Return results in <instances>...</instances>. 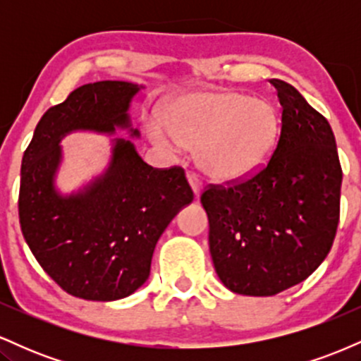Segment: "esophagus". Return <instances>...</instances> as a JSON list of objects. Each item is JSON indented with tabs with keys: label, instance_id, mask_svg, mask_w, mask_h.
Listing matches in <instances>:
<instances>
[{
	"label": "esophagus",
	"instance_id": "obj_1",
	"mask_svg": "<svg viewBox=\"0 0 361 361\" xmlns=\"http://www.w3.org/2000/svg\"><path fill=\"white\" fill-rule=\"evenodd\" d=\"M188 183H190V186H192L195 197H198V195H200V192H202V188H204V181H202L197 175L190 173V175H188Z\"/></svg>",
	"mask_w": 361,
	"mask_h": 361
}]
</instances>
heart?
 <instances>
[{"label":"heart","instance_id":"obj_1","mask_svg":"<svg viewBox=\"0 0 361 361\" xmlns=\"http://www.w3.org/2000/svg\"><path fill=\"white\" fill-rule=\"evenodd\" d=\"M149 120L147 134L166 147H198L200 166L217 180L255 175L279 146L280 114L270 100L241 91H198L180 97Z\"/></svg>","mask_w":361,"mask_h":361}]
</instances>
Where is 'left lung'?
<instances>
[{
    "mask_svg": "<svg viewBox=\"0 0 361 361\" xmlns=\"http://www.w3.org/2000/svg\"><path fill=\"white\" fill-rule=\"evenodd\" d=\"M270 82L281 105L270 161L247 178L207 185L200 195L219 279L255 297L300 283L324 261L336 235L343 180L324 115L288 82Z\"/></svg>",
    "mask_w": 361,
    "mask_h": 361,
    "instance_id": "obj_1",
    "label": "left lung"
}]
</instances>
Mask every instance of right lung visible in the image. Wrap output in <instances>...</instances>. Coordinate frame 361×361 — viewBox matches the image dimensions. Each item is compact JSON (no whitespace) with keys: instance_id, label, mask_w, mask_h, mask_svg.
<instances>
[{"instance_id":"obj_1","label":"right lung","mask_w":361,"mask_h":361,"mask_svg":"<svg viewBox=\"0 0 361 361\" xmlns=\"http://www.w3.org/2000/svg\"><path fill=\"white\" fill-rule=\"evenodd\" d=\"M137 91L126 81L80 86L45 111L23 154L18 215L25 241L64 292L85 300L134 293L147 280L157 239L193 200L183 168L149 166L123 139H115L106 175L85 193L59 197L54 190L62 135L128 127V103Z\"/></svg>"}]
</instances>
